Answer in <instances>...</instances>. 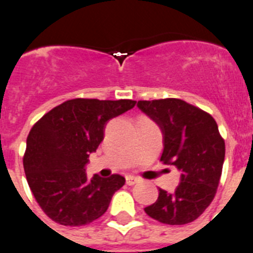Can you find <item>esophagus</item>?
<instances>
[{
	"label": "esophagus",
	"instance_id": "1",
	"mask_svg": "<svg viewBox=\"0 0 253 253\" xmlns=\"http://www.w3.org/2000/svg\"><path fill=\"white\" fill-rule=\"evenodd\" d=\"M140 182V178H137V177H133V176H127L126 177V183L128 186H132L134 185V183Z\"/></svg>",
	"mask_w": 253,
	"mask_h": 253
}]
</instances>
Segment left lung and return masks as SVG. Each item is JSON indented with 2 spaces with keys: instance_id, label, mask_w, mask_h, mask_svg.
I'll return each mask as SVG.
<instances>
[{
  "instance_id": "1",
  "label": "left lung",
  "mask_w": 253,
  "mask_h": 253,
  "mask_svg": "<svg viewBox=\"0 0 253 253\" xmlns=\"http://www.w3.org/2000/svg\"><path fill=\"white\" fill-rule=\"evenodd\" d=\"M137 107L164 134L161 161L181 171L174 192L160 188L145 212L166 225H186L204 213L216 195L225 161V141L210 113L180 98L138 101Z\"/></svg>"
}]
</instances>
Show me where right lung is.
Segmentation results:
<instances>
[{"instance_id":"add662e5","label":"right lung","mask_w":253,"mask_h":253,"mask_svg":"<svg viewBox=\"0 0 253 253\" xmlns=\"http://www.w3.org/2000/svg\"><path fill=\"white\" fill-rule=\"evenodd\" d=\"M134 105L132 100L75 98L52 108L31 128L23 169L37 204L52 221L84 226L107 211L125 177L88 178L84 166L102 142L107 122Z\"/></svg>"}]
</instances>
